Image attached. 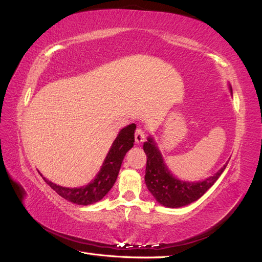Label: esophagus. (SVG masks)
<instances>
[{"mask_svg":"<svg viewBox=\"0 0 262 262\" xmlns=\"http://www.w3.org/2000/svg\"><path fill=\"white\" fill-rule=\"evenodd\" d=\"M135 139H136V142L138 144L146 140V133H144V131L141 129V127H138V129L136 130Z\"/></svg>","mask_w":262,"mask_h":262,"instance_id":"34e87169","label":"esophagus"}]
</instances>
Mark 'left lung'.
<instances>
[{"label":"left lung","instance_id":"1","mask_svg":"<svg viewBox=\"0 0 262 262\" xmlns=\"http://www.w3.org/2000/svg\"><path fill=\"white\" fill-rule=\"evenodd\" d=\"M143 150L147 155L146 185L157 202L167 207H182L197 201L211 188L225 169L226 165L210 178L203 182L188 183L176 179L168 170L160 151L156 147L152 138L143 143Z\"/></svg>","mask_w":262,"mask_h":262}]
</instances>
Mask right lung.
I'll list each match as a JSON object with an SVG mask.
<instances>
[{
	"label": "right lung",
	"mask_w": 262,
	"mask_h": 262,
	"mask_svg": "<svg viewBox=\"0 0 262 262\" xmlns=\"http://www.w3.org/2000/svg\"><path fill=\"white\" fill-rule=\"evenodd\" d=\"M136 127V124L132 123L120 131L103 162L100 172L89 185L79 188H67L51 183L50 180L46 179L45 177H42L43 180L58 195H60L71 203H74V204L91 205L101 201L113 187L124 156L133 147Z\"/></svg>",
	"instance_id": "add662e5"
}]
</instances>
